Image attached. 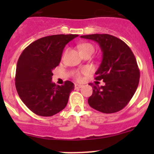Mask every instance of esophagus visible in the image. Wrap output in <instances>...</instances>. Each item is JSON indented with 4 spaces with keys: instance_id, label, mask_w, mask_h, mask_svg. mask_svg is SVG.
Listing matches in <instances>:
<instances>
[{
    "instance_id": "esophagus-1",
    "label": "esophagus",
    "mask_w": 154,
    "mask_h": 154,
    "mask_svg": "<svg viewBox=\"0 0 154 154\" xmlns=\"http://www.w3.org/2000/svg\"><path fill=\"white\" fill-rule=\"evenodd\" d=\"M82 87V85H80V84H75V89H81Z\"/></svg>"
}]
</instances>
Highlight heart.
Returning a JSON list of instances; mask_svg holds the SVG:
<instances>
[{"label": "heart", "mask_w": 154, "mask_h": 154, "mask_svg": "<svg viewBox=\"0 0 154 154\" xmlns=\"http://www.w3.org/2000/svg\"><path fill=\"white\" fill-rule=\"evenodd\" d=\"M79 49H80V51H81V53L82 52L93 53L94 51H95V47L93 46V45L90 44V43H84V44L81 45L79 46ZM83 72H86V70H84ZM76 76H77V79H79L81 78V77H80L79 73H77Z\"/></svg>", "instance_id": "b5f03b06"}]
</instances>
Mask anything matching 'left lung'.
I'll return each mask as SVG.
<instances>
[{
    "instance_id": "1",
    "label": "left lung",
    "mask_w": 154,
    "mask_h": 154,
    "mask_svg": "<svg viewBox=\"0 0 154 154\" xmlns=\"http://www.w3.org/2000/svg\"><path fill=\"white\" fill-rule=\"evenodd\" d=\"M81 38L97 42L103 52L96 79L103 80L105 85L90 83L92 94L88 99L89 105L103 113L123 109L135 93L140 81V70L133 51L121 39L108 34Z\"/></svg>"
}]
</instances>
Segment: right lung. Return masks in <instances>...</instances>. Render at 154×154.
Segmentation results:
<instances>
[{
  "instance_id": "1",
  "label": "right lung",
  "mask_w": 154,
  "mask_h": 154,
  "mask_svg": "<svg viewBox=\"0 0 154 154\" xmlns=\"http://www.w3.org/2000/svg\"><path fill=\"white\" fill-rule=\"evenodd\" d=\"M78 35H55L39 38L22 51L16 67L15 86L23 103L41 116H51L65 109L74 84L52 82V70L60 63L64 48Z\"/></svg>"
}]
</instances>
